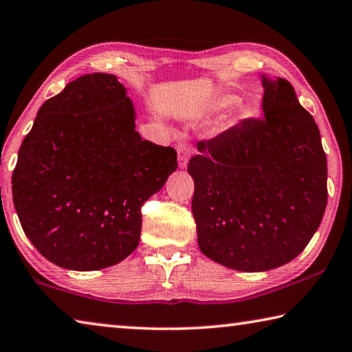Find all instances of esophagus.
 I'll return each instance as SVG.
<instances>
[{"label": "esophagus", "mask_w": 352, "mask_h": 352, "mask_svg": "<svg viewBox=\"0 0 352 352\" xmlns=\"http://www.w3.org/2000/svg\"><path fill=\"white\" fill-rule=\"evenodd\" d=\"M177 151H178V166H180V168H186L188 160H189L190 144L188 142H180L177 146Z\"/></svg>", "instance_id": "34e87169"}]
</instances>
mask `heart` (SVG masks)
I'll return each mask as SVG.
<instances>
[{
    "label": "heart",
    "mask_w": 352,
    "mask_h": 352,
    "mask_svg": "<svg viewBox=\"0 0 352 352\" xmlns=\"http://www.w3.org/2000/svg\"><path fill=\"white\" fill-rule=\"evenodd\" d=\"M237 103V100L235 98H232V97H229V98H225V100H221V106H231V104H235Z\"/></svg>",
    "instance_id": "b5f03b06"
}]
</instances>
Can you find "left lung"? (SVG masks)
<instances>
[{
  "label": "left lung",
  "mask_w": 352,
  "mask_h": 352,
  "mask_svg": "<svg viewBox=\"0 0 352 352\" xmlns=\"http://www.w3.org/2000/svg\"><path fill=\"white\" fill-rule=\"evenodd\" d=\"M263 117L198 142L189 160L200 251L226 267L289 263L320 226L328 168L318 127L289 81L263 78Z\"/></svg>",
  "instance_id": "8db88e82"
}]
</instances>
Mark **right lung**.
<instances>
[{"mask_svg":"<svg viewBox=\"0 0 352 352\" xmlns=\"http://www.w3.org/2000/svg\"><path fill=\"white\" fill-rule=\"evenodd\" d=\"M177 166L174 148L140 137L117 76L87 74L38 111L12 175L14 204L43 257L103 270L135 251L142 206Z\"/></svg>","mask_w":352,"mask_h":352,"instance_id":"add662e5","label":"right lung"}]
</instances>
